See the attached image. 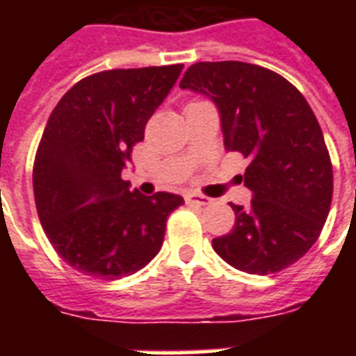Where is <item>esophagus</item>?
I'll return each mask as SVG.
<instances>
[{"label":"esophagus","mask_w":356,"mask_h":356,"mask_svg":"<svg viewBox=\"0 0 356 356\" xmlns=\"http://www.w3.org/2000/svg\"><path fill=\"white\" fill-rule=\"evenodd\" d=\"M184 201H186L188 205H197V207H205L211 203V200H209V197H205V195H200V194H186L184 195Z\"/></svg>","instance_id":"1"}]
</instances>
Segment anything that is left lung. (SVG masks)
<instances>
[{"label":"left lung","instance_id":"obj_1","mask_svg":"<svg viewBox=\"0 0 356 356\" xmlns=\"http://www.w3.org/2000/svg\"><path fill=\"white\" fill-rule=\"evenodd\" d=\"M179 86L216 105L223 144L249 161L242 179L251 205H231L233 231L212 248L245 273L284 270L314 245L332 200L331 159L312 108L284 77L238 60L192 64Z\"/></svg>","mask_w":356,"mask_h":356}]
</instances>
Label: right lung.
<instances>
[{"mask_svg":"<svg viewBox=\"0 0 356 356\" xmlns=\"http://www.w3.org/2000/svg\"><path fill=\"white\" fill-rule=\"evenodd\" d=\"M181 72L183 64L94 74L53 108L36 151L35 203L51 245L77 271L111 281L161 251L168 216L184 200L140 194L122 172Z\"/></svg>","mask_w":356,"mask_h":356,"instance_id":"add662e5","label":"right lung"}]
</instances>
